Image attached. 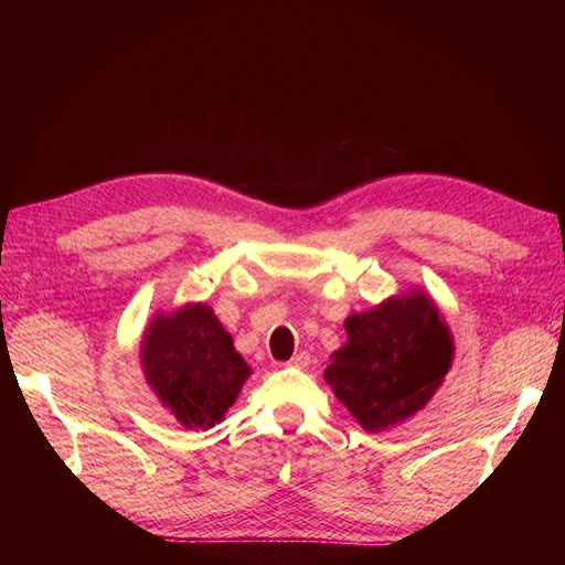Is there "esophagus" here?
<instances>
[{
  "label": "esophagus",
  "instance_id": "34e87169",
  "mask_svg": "<svg viewBox=\"0 0 565 565\" xmlns=\"http://www.w3.org/2000/svg\"><path fill=\"white\" fill-rule=\"evenodd\" d=\"M309 363H311V355L306 353V351H299L297 355H292V361H289L287 365H292V367L303 370V367H309Z\"/></svg>",
  "mask_w": 565,
  "mask_h": 565
}]
</instances>
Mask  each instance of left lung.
<instances>
[{
    "mask_svg": "<svg viewBox=\"0 0 565 565\" xmlns=\"http://www.w3.org/2000/svg\"><path fill=\"white\" fill-rule=\"evenodd\" d=\"M344 328L349 339L330 355L324 382L365 431L415 417L452 367V332L419 287L349 316Z\"/></svg>",
    "mask_w": 565,
    "mask_h": 565,
    "instance_id": "obj_1",
    "label": "left lung"
}]
</instances>
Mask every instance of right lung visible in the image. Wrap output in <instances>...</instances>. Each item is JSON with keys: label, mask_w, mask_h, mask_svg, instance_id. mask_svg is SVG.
I'll return each instance as SVG.
<instances>
[{"label": "right lung", "mask_w": 565, "mask_h": 565, "mask_svg": "<svg viewBox=\"0 0 565 565\" xmlns=\"http://www.w3.org/2000/svg\"><path fill=\"white\" fill-rule=\"evenodd\" d=\"M141 367L167 413L195 431L224 419L252 374L212 306L202 301L152 316L141 339Z\"/></svg>", "instance_id": "add662e5"}]
</instances>
